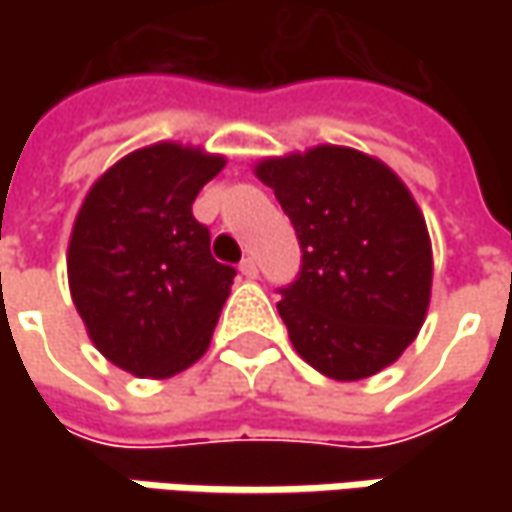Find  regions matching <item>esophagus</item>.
Wrapping results in <instances>:
<instances>
[{"mask_svg":"<svg viewBox=\"0 0 512 512\" xmlns=\"http://www.w3.org/2000/svg\"><path fill=\"white\" fill-rule=\"evenodd\" d=\"M239 273H242L245 279H256V273H259V267H256V262H253V259H245V262L239 265Z\"/></svg>","mask_w":512,"mask_h":512,"instance_id":"obj_1","label":"esophagus"}]
</instances>
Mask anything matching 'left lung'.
<instances>
[{"label":"left lung","mask_w":512,"mask_h":512,"mask_svg":"<svg viewBox=\"0 0 512 512\" xmlns=\"http://www.w3.org/2000/svg\"><path fill=\"white\" fill-rule=\"evenodd\" d=\"M302 245L279 316L296 353L336 382L384 370L419 336L430 305L433 247L413 193L382 159L342 145L262 159Z\"/></svg>","instance_id":"1"}]
</instances>
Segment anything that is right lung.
<instances>
[{
  "instance_id": "right-lung-1",
  "label": "right lung",
  "mask_w": 512,
  "mask_h": 512,
  "mask_svg": "<svg viewBox=\"0 0 512 512\" xmlns=\"http://www.w3.org/2000/svg\"><path fill=\"white\" fill-rule=\"evenodd\" d=\"M225 156L156 142L110 165L76 213L68 285L90 342L139 379L205 356L236 270L210 256L193 199Z\"/></svg>"
}]
</instances>
